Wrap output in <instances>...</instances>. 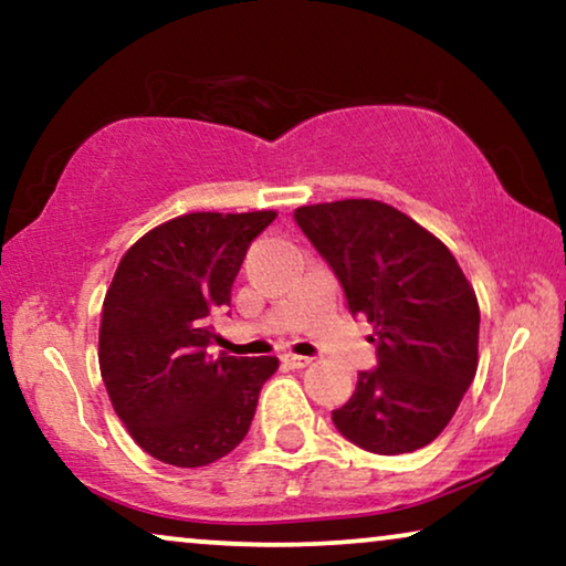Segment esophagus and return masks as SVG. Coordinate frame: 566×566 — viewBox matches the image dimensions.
Masks as SVG:
<instances>
[{
	"instance_id": "34e87169",
	"label": "esophagus",
	"mask_w": 566,
	"mask_h": 566,
	"mask_svg": "<svg viewBox=\"0 0 566 566\" xmlns=\"http://www.w3.org/2000/svg\"><path fill=\"white\" fill-rule=\"evenodd\" d=\"M283 363H285V366H291V368H306V366H312V358H308V355L285 353L283 355Z\"/></svg>"
}]
</instances>
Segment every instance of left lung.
I'll return each mask as SVG.
<instances>
[{
	"mask_svg": "<svg viewBox=\"0 0 566 566\" xmlns=\"http://www.w3.org/2000/svg\"><path fill=\"white\" fill-rule=\"evenodd\" d=\"M304 234L343 283L353 314L374 324L378 368L332 422L370 453H412L432 443L459 409L479 366V304L436 234L370 198L301 206Z\"/></svg>",
	"mask_w": 566,
	"mask_h": 566,
	"instance_id": "8db88e82",
	"label": "left lung"
}]
</instances>
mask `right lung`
<instances>
[{
  "instance_id": "obj_1",
  "label": "right lung",
  "mask_w": 566,
  "mask_h": 566,
  "mask_svg": "<svg viewBox=\"0 0 566 566\" xmlns=\"http://www.w3.org/2000/svg\"><path fill=\"white\" fill-rule=\"evenodd\" d=\"M275 211L177 216L128 247L99 319V374L115 415L146 453L196 469L223 459L250 430L262 384L277 358H234L206 347L211 314L252 239Z\"/></svg>"
}]
</instances>
